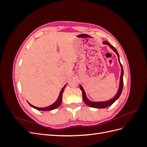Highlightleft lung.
Returning a JSON list of instances; mask_svg holds the SVG:
<instances>
[{
    "label": "left lung",
    "mask_w": 147,
    "mask_h": 147,
    "mask_svg": "<svg viewBox=\"0 0 147 147\" xmlns=\"http://www.w3.org/2000/svg\"><path fill=\"white\" fill-rule=\"evenodd\" d=\"M104 44L105 45H108L111 48L113 49V50L117 53V55L118 56V61L119 62V64L121 65V77H120V82H119V87L118 89V91L117 92V94H116L113 99H112L108 101H105V102H92L89 100L87 97L86 96L85 92H84V91L83 89L82 86L81 85H80V90H82V96H83V99L84 102H85V104L86 105H88V106L91 107H93V108H96V109H104V108H106L107 107L111 105L112 104H113L114 102L116 101L118 97H119V96L121 95V92H122V90H123V66L120 63L119 61V54L117 51V50H116L114 47H113L110 43H109L108 42H104Z\"/></svg>",
    "instance_id": "left-lung-1"
}]
</instances>
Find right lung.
I'll use <instances>...</instances> for the list:
<instances>
[{
  "label": "right lung",
  "mask_w": 147,
  "mask_h": 147,
  "mask_svg": "<svg viewBox=\"0 0 147 147\" xmlns=\"http://www.w3.org/2000/svg\"><path fill=\"white\" fill-rule=\"evenodd\" d=\"M65 85L63 87V88L62 89V90L60 92V94H59V97L58 99H57V100L55 102L54 104H53L52 105L48 106V107H44V108H38V107H35L32 105H31L30 104H29L28 102V104L32 107L37 109L38 110H42V111H48V110H54L57 107H59L60 106L61 102H62V99H63V93L64 92V88H65Z\"/></svg>",
  "instance_id": "1"
}]
</instances>
